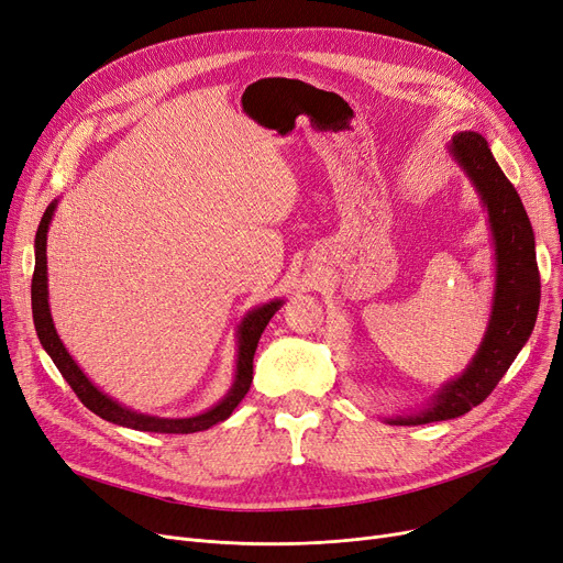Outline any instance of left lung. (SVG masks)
Here are the masks:
<instances>
[{"mask_svg":"<svg viewBox=\"0 0 563 563\" xmlns=\"http://www.w3.org/2000/svg\"><path fill=\"white\" fill-rule=\"evenodd\" d=\"M448 148L475 185L489 216L496 255L492 316L485 339L462 376L435 391L427 408L389 420L404 427L460 418L483 404L529 341L540 306L536 241L522 199L496 164L483 134H454Z\"/></svg>","mask_w":563,"mask_h":563,"instance_id":"1","label":"left lung"}]
</instances>
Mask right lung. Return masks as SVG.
<instances>
[{"label": "right lung", "instance_id": "right-lung-1", "mask_svg": "<svg viewBox=\"0 0 563 563\" xmlns=\"http://www.w3.org/2000/svg\"><path fill=\"white\" fill-rule=\"evenodd\" d=\"M57 201H53L44 218L38 222L36 229V239H34V276H32V318L36 327V336L44 345V350L59 368L62 378H65L71 389L76 391V397L80 404L90 408L95 415H99L101 420L136 429V431H155V433H195L211 429L213 424L227 420L229 415L234 412V408L241 404V399L247 394L250 383H253V357L260 343L262 331L266 329L268 320L276 316V310L283 306L280 299L268 301L264 306H257L250 310V313L241 320L236 339H239V355H236V378L234 385L229 387L224 394V399L218 401L213 408H208L201 415H195V418H153V415H143L132 408H124L111 397H107L101 389H97L86 373L80 371V366L71 360L67 347L62 345L53 318H51V306H48V268H46V236H48V224L53 220Z\"/></svg>", "mask_w": 563, "mask_h": 563}]
</instances>
